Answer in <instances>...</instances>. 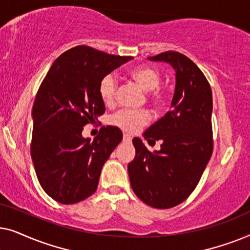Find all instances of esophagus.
<instances>
[{
  "label": "esophagus",
  "mask_w": 250,
  "mask_h": 250,
  "mask_svg": "<svg viewBox=\"0 0 250 250\" xmlns=\"http://www.w3.org/2000/svg\"><path fill=\"white\" fill-rule=\"evenodd\" d=\"M123 141L126 142V143H129V142H131V141H132L131 135H129V134H126V133H125V134L123 135Z\"/></svg>",
  "instance_id": "esophagus-1"
}]
</instances>
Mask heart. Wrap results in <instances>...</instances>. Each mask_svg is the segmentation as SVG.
I'll return each instance as SVG.
<instances>
[{
    "label": "heart",
    "mask_w": 250,
    "mask_h": 250,
    "mask_svg": "<svg viewBox=\"0 0 250 250\" xmlns=\"http://www.w3.org/2000/svg\"><path fill=\"white\" fill-rule=\"evenodd\" d=\"M129 76L146 91L149 100L155 105H164L168 100V93L159 87L162 75L159 70L150 66H139L129 71ZM117 92V81L114 75L109 74L102 78L99 84V95L105 105L115 102ZM150 114L146 109L133 110V109H121L109 118L110 124L127 132H135L142 126L148 124Z\"/></svg>",
    "instance_id": "obj_1"
}]
</instances>
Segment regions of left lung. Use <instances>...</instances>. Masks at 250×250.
Wrapping results in <instances>:
<instances>
[{
  "instance_id": "left-lung-1",
  "label": "left lung",
  "mask_w": 250,
  "mask_h": 250,
  "mask_svg": "<svg viewBox=\"0 0 250 250\" xmlns=\"http://www.w3.org/2000/svg\"><path fill=\"white\" fill-rule=\"evenodd\" d=\"M148 59L174 68L175 92L172 110L145 133L148 141H162L160 150L150 152L134 138L135 157L127 170L136 196L149 206L166 209L192 193L213 153V95L203 71L184 54L166 51Z\"/></svg>"
}]
</instances>
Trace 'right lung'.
I'll return each instance as SVG.
<instances>
[{
	"mask_svg": "<svg viewBox=\"0 0 250 250\" xmlns=\"http://www.w3.org/2000/svg\"><path fill=\"white\" fill-rule=\"evenodd\" d=\"M132 57L78 45L57 58L33 104L30 155L43 190L61 204H76L95 192L102 166L123 139L115 126L84 139L83 127L105 110L102 78Z\"/></svg>",
	"mask_w": 250,
	"mask_h": 250,
	"instance_id": "1",
	"label": "right lung"
}]
</instances>
